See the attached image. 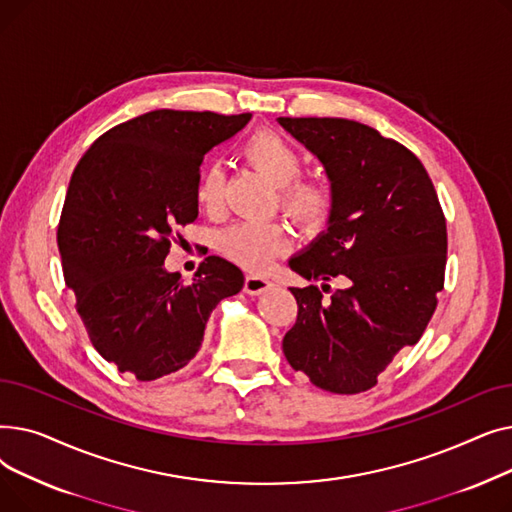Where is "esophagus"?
Masks as SVG:
<instances>
[{"instance_id":"obj_1","label":"esophagus","mask_w":512,"mask_h":512,"mask_svg":"<svg viewBox=\"0 0 512 512\" xmlns=\"http://www.w3.org/2000/svg\"><path fill=\"white\" fill-rule=\"evenodd\" d=\"M272 288H274V282L270 278H263V276H247L245 278V292L251 294V297H259V294H265Z\"/></svg>"}]
</instances>
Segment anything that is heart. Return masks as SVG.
I'll use <instances>...</instances> for the list:
<instances>
[{
    "label": "heart",
    "instance_id": "heart-1",
    "mask_svg": "<svg viewBox=\"0 0 512 512\" xmlns=\"http://www.w3.org/2000/svg\"><path fill=\"white\" fill-rule=\"evenodd\" d=\"M242 155L249 164L276 184L282 197V207L290 218L305 228L326 226L334 211V197L326 184L299 180L303 172V157L284 137L272 130H259L242 145ZM224 197V174L211 166L201 174L197 184L199 205L213 209ZM290 234L284 226L272 222H240L220 234V251L247 270H267L278 255L288 251Z\"/></svg>",
    "mask_w": 512,
    "mask_h": 512
}]
</instances>
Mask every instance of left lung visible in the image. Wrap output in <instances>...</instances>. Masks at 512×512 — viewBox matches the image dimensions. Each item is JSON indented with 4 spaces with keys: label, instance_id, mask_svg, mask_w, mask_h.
Here are the masks:
<instances>
[{
    "label": "left lung",
    "instance_id": "1",
    "mask_svg": "<svg viewBox=\"0 0 512 512\" xmlns=\"http://www.w3.org/2000/svg\"><path fill=\"white\" fill-rule=\"evenodd\" d=\"M326 168L334 197L328 230L288 261L307 280L290 288L297 324L282 348L292 369L334 394H359L432 319L446 270V220L432 178L405 145L344 118H278ZM321 288H330L324 284Z\"/></svg>",
    "mask_w": 512,
    "mask_h": 512
}]
</instances>
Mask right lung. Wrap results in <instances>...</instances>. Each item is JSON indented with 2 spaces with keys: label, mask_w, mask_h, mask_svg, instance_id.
<instances>
[{
  "label": "right lung",
  "mask_w": 512,
  "mask_h": 512,
  "mask_svg": "<svg viewBox=\"0 0 512 512\" xmlns=\"http://www.w3.org/2000/svg\"><path fill=\"white\" fill-rule=\"evenodd\" d=\"M249 120L147 112L103 132L74 168L58 226L64 280L95 351L139 382L191 361L215 305L245 284L222 257H207L191 284L164 261L176 230L199 215L205 153Z\"/></svg>",
  "instance_id": "add662e5"
}]
</instances>
